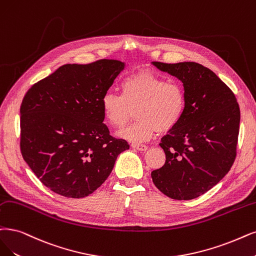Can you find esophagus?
I'll list each match as a JSON object with an SVG mask.
<instances>
[{"label":"esophagus","mask_w":256,"mask_h":256,"mask_svg":"<svg viewBox=\"0 0 256 256\" xmlns=\"http://www.w3.org/2000/svg\"><path fill=\"white\" fill-rule=\"evenodd\" d=\"M130 146L133 148L138 150H148V146L141 144H132Z\"/></svg>","instance_id":"esophagus-1"}]
</instances>
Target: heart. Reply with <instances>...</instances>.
Returning a JSON list of instances; mask_svg holds the SVG:
<instances>
[{
  "mask_svg": "<svg viewBox=\"0 0 256 256\" xmlns=\"http://www.w3.org/2000/svg\"><path fill=\"white\" fill-rule=\"evenodd\" d=\"M186 106V92L176 81H166L150 70H141L121 83V94L106 92L101 99L103 117L110 126L121 128L135 110L137 120L119 132L133 142L146 141L156 132L166 133L182 120Z\"/></svg>",
  "mask_w": 256,
  "mask_h": 256,
  "instance_id": "obj_1",
  "label": "heart"
}]
</instances>
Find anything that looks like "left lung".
<instances>
[{
	"instance_id": "8db88e82",
	"label": "left lung",
	"mask_w": 256,
	"mask_h": 256,
	"mask_svg": "<svg viewBox=\"0 0 256 256\" xmlns=\"http://www.w3.org/2000/svg\"><path fill=\"white\" fill-rule=\"evenodd\" d=\"M153 64L182 80L186 106L182 120L159 144L166 164L150 176L168 197L193 200L220 182L234 164L240 106L228 85L200 63Z\"/></svg>"
}]
</instances>
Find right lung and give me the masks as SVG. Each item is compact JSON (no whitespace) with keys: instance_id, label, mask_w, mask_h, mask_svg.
Masks as SVG:
<instances>
[{"instance_id":"add662e5","label":"right lung","mask_w":256,"mask_h":256,"mask_svg":"<svg viewBox=\"0 0 256 256\" xmlns=\"http://www.w3.org/2000/svg\"><path fill=\"white\" fill-rule=\"evenodd\" d=\"M124 68L118 60L65 64L34 83L21 104V153L52 192L88 196L130 148L104 124L101 99Z\"/></svg>"}]
</instances>
